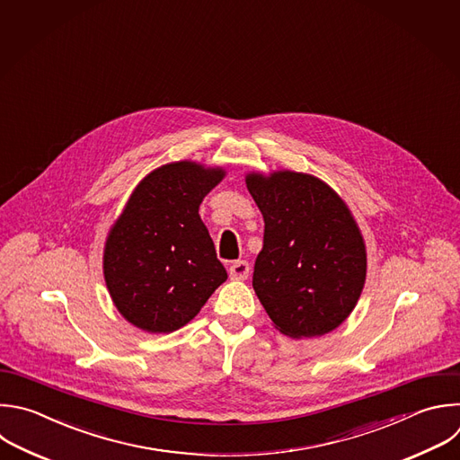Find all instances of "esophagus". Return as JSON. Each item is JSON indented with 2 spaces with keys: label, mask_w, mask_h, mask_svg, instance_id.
<instances>
[{
  "label": "esophagus",
  "mask_w": 460,
  "mask_h": 460,
  "mask_svg": "<svg viewBox=\"0 0 460 460\" xmlns=\"http://www.w3.org/2000/svg\"><path fill=\"white\" fill-rule=\"evenodd\" d=\"M249 276V263L240 260V261H234L231 267H229V278L231 279H236V281H242Z\"/></svg>",
  "instance_id": "esophagus-1"
}]
</instances>
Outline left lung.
Listing matches in <instances>:
<instances>
[{
  "label": "left lung",
  "mask_w": 460,
  "mask_h": 460,
  "mask_svg": "<svg viewBox=\"0 0 460 460\" xmlns=\"http://www.w3.org/2000/svg\"><path fill=\"white\" fill-rule=\"evenodd\" d=\"M245 184L265 222L252 287L274 329L292 340L336 331L367 279V245L350 208L311 173L249 172Z\"/></svg>",
  "instance_id": "8db88e82"
}]
</instances>
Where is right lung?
I'll use <instances>...</instances> for the list:
<instances>
[{
	"instance_id": "right-lung-1",
	"label": "right lung",
	"mask_w": 460,
	"mask_h": 460,
	"mask_svg": "<svg viewBox=\"0 0 460 460\" xmlns=\"http://www.w3.org/2000/svg\"><path fill=\"white\" fill-rule=\"evenodd\" d=\"M226 175L222 166L186 159L151 170L133 188L102 251L106 288L129 325L175 332L227 279L199 215Z\"/></svg>"
}]
</instances>
